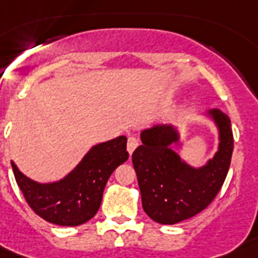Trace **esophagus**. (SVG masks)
I'll list each match as a JSON object with an SVG mask.
<instances>
[{
    "label": "esophagus",
    "mask_w": 258,
    "mask_h": 258,
    "mask_svg": "<svg viewBox=\"0 0 258 258\" xmlns=\"http://www.w3.org/2000/svg\"><path fill=\"white\" fill-rule=\"evenodd\" d=\"M137 145H139V141H137L135 137H129V139H127L126 148H127V152H129L131 155L133 153V152H135V149L137 148Z\"/></svg>",
    "instance_id": "1"
}]
</instances>
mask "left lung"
Segmentation results:
<instances>
[{
    "label": "left lung",
    "mask_w": 258,
    "mask_h": 258,
    "mask_svg": "<svg viewBox=\"0 0 258 258\" xmlns=\"http://www.w3.org/2000/svg\"><path fill=\"white\" fill-rule=\"evenodd\" d=\"M219 129V151L203 168L195 169L169 148L177 141L172 126H153L141 133L132 155L143 209L153 221L173 225L201 213L214 201L226 179L233 153L230 119L218 109L210 111Z\"/></svg>",
    "instance_id": "1"
}]
</instances>
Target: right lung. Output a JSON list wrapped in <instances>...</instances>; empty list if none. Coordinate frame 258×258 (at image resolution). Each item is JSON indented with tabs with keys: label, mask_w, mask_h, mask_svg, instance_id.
<instances>
[{
	"label": "right lung",
	"mask_w": 258,
	"mask_h": 258,
	"mask_svg": "<svg viewBox=\"0 0 258 258\" xmlns=\"http://www.w3.org/2000/svg\"><path fill=\"white\" fill-rule=\"evenodd\" d=\"M126 141L125 136H119L95 145L69 176L51 184L28 179L13 161L12 168L25 201L36 214L55 225L79 226L97 214L109 177L127 160Z\"/></svg>",
	"instance_id": "1"
}]
</instances>
